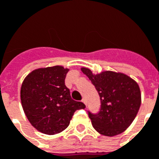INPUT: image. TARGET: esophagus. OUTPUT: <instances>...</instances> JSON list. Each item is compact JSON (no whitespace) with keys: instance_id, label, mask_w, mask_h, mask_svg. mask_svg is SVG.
I'll return each mask as SVG.
<instances>
[{"instance_id":"esophagus-1","label":"esophagus","mask_w":159,"mask_h":159,"mask_svg":"<svg viewBox=\"0 0 159 159\" xmlns=\"http://www.w3.org/2000/svg\"><path fill=\"white\" fill-rule=\"evenodd\" d=\"M82 102H83V103L85 104V105H86V106H87V104H86V100H85V99H83V100H82Z\"/></svg>"}]
</instances>
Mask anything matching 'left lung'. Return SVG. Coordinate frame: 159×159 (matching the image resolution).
<instances>
[{"label":"left lung","mask_w":159,"mask_h":159,"mask_svg":"<svg viewBox=\"0 0 159 159\" xmlns=\"http://www.w3.org/2000/svg\"><path fill=\"white\" fill-rule=\"evenodd\" d=\"M81 70L92 82L100 98V111L89 113L93 129L106 136L123 133L133 123L141 104L138 83L122 72L105 70L94 74L86 67Z\"/></svg>","instance_id":"1"}]
</instances>
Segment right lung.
<instances>
[{
    "label": "right lung",
    "instance_id": "obj_1",
    "mask_svg": "<svg viewBox=\"0 0 159 159\" xmlns=\"http://www.w3.org/2000/svg\"><path fill=\"white\" fill-rule=\"evenodd\" d=\"M68 71L61 66L38 68L23 81V110L30 124L41 133L52 135L62 132L69 126L74 112L86 107L71 99L65 85Z\"/></svg>",
    "mask_w": 159,
    "mask_h": 159
}]
</instances>
